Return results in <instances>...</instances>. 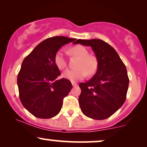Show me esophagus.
Instances as JSON below:
<instances>
[{"label": "esophagus", "mask_w": 147, "mask_h": 147, "mask_svg": "<svg viewBox=\"0 0 147 147\" xmlns=\"http://www.w3.org/2000/svg\"><path fill=\"white\" fill-rule=\"evenodd\" d=\"M72 85L73 86H77V85H78V84H77V83H76V82H72Z\"/></svg>", "instance_id": "34e87169"}]
</instances>
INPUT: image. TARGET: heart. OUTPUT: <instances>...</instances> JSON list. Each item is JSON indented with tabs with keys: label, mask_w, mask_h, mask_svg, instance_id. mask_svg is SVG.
Masks as SVG:
<instances>
[{
	"label": "heart",
	"mask_w": 147,
	"mask_h": 147,
	"mask_svg": "<svg viewBox=\"0 0 147 147\" xmlns=\"http://www.w3.org/2000/svg\"><path fill=\"white\" fill-rule=\"evenodd\" d=\"M72 55L79 57L75 70H68L63 73L64 78L71 81L82 79L88 75H92L97 72L98 63L95 57L89 55V52L82 45H76L70 49ZM54 61L59 70H64L67 67V61L65 54L62 50H58L55 55Z\"/></svg>",
	"instance_id": "obj_1"
}]
</instances>
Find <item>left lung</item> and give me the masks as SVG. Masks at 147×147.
<instances>
[{"mask_svg":"<svg viewBox=\"0 0 147 147\" xmlns=\"http://www.w3.org/2000/svg\"><path fill=\"white\" fill-rule=\"evenodd\" d=\"M75 44L90 46L98 67L95 75L79 84V106L82 113L94 119L111 117L125 102L129 79L126 66L115 50L100 39H78Z\"/></svg>","mask_w":147,"mask_h":147,"instance_id":"left-lung-1","label":"left lung"}]
</instances>
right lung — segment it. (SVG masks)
I'll return each mask as SVG.
<instances>
[{
  "label": "right lung",
  "mask_w": 147,
  "mask_h": 147,
  "mask_svg": "<svg viewBox=\"0 0 147 147\" xmlns=\"http://www.w3.org/2000/svg\"><path fill=\"white\" fill-rule=\"evenodd\" d=\"M75 40L61 36L48 38L23 60L17 77L20 100L35 117L49 119L60 112L72 86L68 79H57L61 72L54 57L63 45Z\"/></svg>",
  "instance_id": "1"
}]
</instances>
